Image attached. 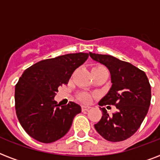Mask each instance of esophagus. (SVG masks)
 <instances>
[{
    "label": "esophagus",
    "mask_w": 160,
    "mask_h": 160,
    "mask_svg": "<svg viewBox=\"0 0 160 160\" xmlns=\"http://www.w3.org/2000/svg\"><path fill=\"white\" fill-rule=\"evenodd\" d=\"M90 107H89V106H82V111H88V110H90Z\"/></svg>",
    "instance_id": "obj_1"
}]
</instances>
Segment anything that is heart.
Returning <instances> with one entry per match:
<instances>
[{
	"label": "heart",
	"instance_id": "obj_1",
	"mask_svg": "<svg viewBox=\"0 0 160 160\" xmlns=\"http://www.w3.org/2000/svg\"><path fill=\"white\" fill-rule=\"evenodd\" d=\"M92 70H107L106 69L105 67L103 66H94ZM78 98L81 102L84 103H88L90 102L91 98H92V94H90V93H87V92H81L79 93L78 95Z\"/></svg>",
	"mask_w": 160,
	"mask_h": 160
}]
</instances>
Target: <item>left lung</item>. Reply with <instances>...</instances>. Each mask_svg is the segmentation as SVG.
Wrapping results in <instances>:
<instances>
[{"mask_svg": "<svg viewBox=\"0 0 160 160\" xmlns=\"http://www.w3.org/2000/svg\"><path fill=\"white\" fill-rule=\"evenodd\" d=\"M94 60L110 70L112 87L98 105L115 106L118 111L109 115L104 107L102 116L94 124L96 131L110 142L126 140L137 131L148 114L152 90L144 71L111 55L90 53Z\"/></svg>", "mask_w": 160, "mask_h": 160, "instance_id": "8db88e82", "label": "left lung"}]
</instances>
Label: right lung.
Masks as SVG:
<instances>
[{"mask_svg":"<svg viewBox=\"0 0 160 160\" xmlns=\"http://www.w3.org/2000/svg\"><path fill=\"white\" fill-rule=\"evenodd\" d=\"M88 56L86 53H68L40 61L24 71L15 87V109L29 136L49 143L69 131L81 107L73 102L60 107L54 96Z\"/></svg>","mask_w":160,"mask_h":160,"instance_id":"1","label":"right lung"}]
</instances>
